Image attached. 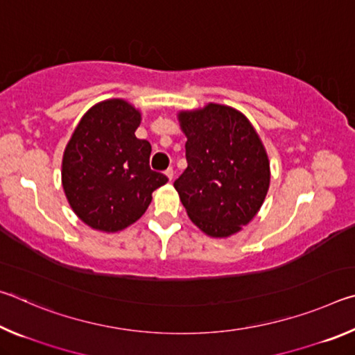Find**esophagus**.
Masks as SVG:
<instances>
[{
    "mask_svg": "<svg viewBox=\"0 0 355 355\" xmlns=\"http://www.w3.org/2000/svg\"><path fill=\"white\" fill-rule=\"evenodd\" d=\"M164 173H166V177L169 178V182H172V180H173V169H172V167H169V169H167Z\"/></svg>",
    "mask_w": 355,
    "mask_h": 355,
    "instance_id": "esophagus-1",
    "label": "esophagus"
}]
</instances>
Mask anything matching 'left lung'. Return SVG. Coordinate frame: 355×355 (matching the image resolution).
Instances as JSON below:
<instances>
[{"label":"left lung","mask_w":355,"mask_h":355,"mask_svg":"<svg viewBox=\"0 0 355 355\" xmlns=\"http://www.w3.org/2000/svg\"><path fill=\"white\" fill-rule=\"evenodd\" d=\"M186 161L173 186L189 219L225 238L254 219L269 188V161L257 131L241 112L209 103L178 114Z\"/></svg>","instance_id":"obj_1"}]
</instances>
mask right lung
<instances>
[{"mask_svg": "<svg viewBox=\"0 0 355 355\" xmlns=\"http://www.w3.org/2000/svg\"><path fill=\"white\" fill-rule=\"evenodd\" d=\"M141 114L125 100L91 107L65 147L62 186L70 207L84 224L119 232L146 213L152 192L167 183L150 169L152 146L137 139Z\"/></svg>", "mask_w": 355, "mask_h": 355, "instance_id": "obj_1", "label": "right lung"}]
</instances>
